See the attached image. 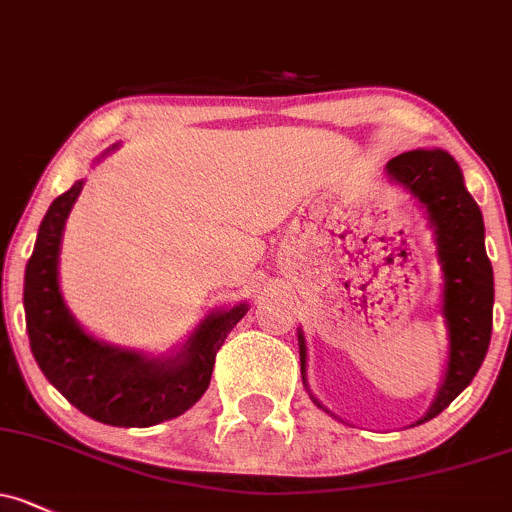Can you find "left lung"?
<instances>
[{
  "mask_svg": "<svg viewBox=\"0 0 512 512\" xmlns=\"http://www.w3.org/2000/svg\"><path fill=\"white\" fill-rule=\"evenodd\" d=\"M387 176L427 208L444 272V311L449 363L437 400L419 424L444 412L469 387L486 358L493 328V267L483 245V215L464 186V174L444 149H412L387 161ZM301 375L306 343L299 331Z\"/></svg>",
  "mask_w": 512,
  "mask_h": 512,
  "instance_id": "1",
  "label": "left lung"
}]
</instances>
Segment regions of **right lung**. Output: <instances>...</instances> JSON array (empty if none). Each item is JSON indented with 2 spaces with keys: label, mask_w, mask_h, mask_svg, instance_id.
Listing matches in <instances>:
<instances>
[{
  "label": "right lung",
  "mask_w": 512,
  "mask_h": 512,
  "mask_svg": "<svg viewBox=\"0 0 512 512\" xmlns=\"http://www.w3.org/2000/svg\"><path fill=\"white\" fill-rule=\"evenodd\" d=\"M80 191L83 181H75L51 203L26 265L24 311L31 353L48 383L83 414L112 427H152L201 400L211 385L215 353L247 314V304L215 311L201 321L184 351L169 358H147L85 333L58 289L63 228Z\"/></svg>",
  "instance_id": "add662e5"
}]
</instances>
